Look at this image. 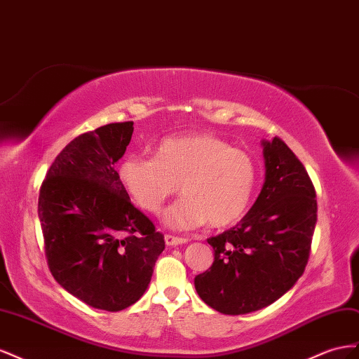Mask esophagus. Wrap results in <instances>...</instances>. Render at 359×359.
Returning a JSON list of instances; mask_svg holds the SVG:
<instances>
[{
    "instance_id": "obj_1",
    "label": "esophagus",
    "mask_w": 359,
    "mask_h": 359,
    "mask_svg": "<svg viewBox=\"0 0 359 359\" xmlns=\"http://www.w3.org/2000/svg\"><path fill=\"white\" fill-rule=\"evenodd\" d=\"M188 239L185 238H179V236H172V234H165V243L168 247H176V245L187 243Z\"/></svg>"
}]
</instances>
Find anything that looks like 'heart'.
Segmentation results:
<instances>
[{"label":"heart","instance_id":"1","mask_svg":"<svg viewBox=\"0 0 359 359\" xmlns=\"http://www.w3.org/2000/svg\"><path fill=\"white\" fill-rule=\"evenodd\" d=\"M118 176L140 208L158 213L177 194L183 197L167 210L163 222L191 230L210 222L227 227L248 212L259 183V167L250 153L212 134L163 138L153 158L130 156Z\"/></svg>","mask_w":359,"mask_h":359}]
</instances>
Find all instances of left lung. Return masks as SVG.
<instances>
[{
    "label": "left lung",
    "instance_id": "left-lung-1",
    "mask_svg": "<svg viewBox=\"0 0 359 359\" xmlns=\"http://www.w3.org/2000/svg\"><path fill=\"white\" fill-rule=\"evenodd\" d=\"M262 146L260 196L234 227L208 239L215 260L194 280L200 298L222 314L273 304L299 280L310 257L317 201L309 172L278 137Z\"/></svg>",
    "mask_w": 359,
    "mask_h": 359
}]
</instances>
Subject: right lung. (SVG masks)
Returning a JSON list of instances; mask_svg holds the SVG:
<instances>
[{
    "instance_id": "add662e5",
    "label": "right lung",
    "mask_w": 359,
    "mask_h": 359,
    "mask_svg": "<svg viewBox=\"0 0 359 359\" xmlns=\"http://www.w3.org/2000/svg\"><path fill=\"white\" fill-rule=\"evenodd\" d=\"M134 121L109 123L60 151L39 194V219L49 271L75 298L120 311L149 287L165 248L163 234L130 203L117 161Z\"/></svg>"
}]
</instances>
